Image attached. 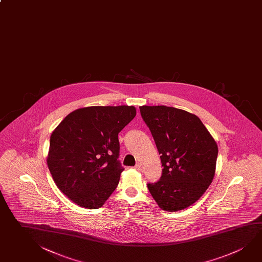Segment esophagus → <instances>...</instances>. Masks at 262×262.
Instances as JSON below:
<instances>
[{
	"label": "esophagus",
	"mask_w": 262,
	"mask_h": 262,
	"mask_svg": "<svg viewBox=\"0 0 262 262\" xmlns=\"http://www.w3.org/2000/svg\"><path fill=\"white\" fill-rule=\"evenodd\" d=\"M135 168H136V169H137V170H139V171H142V165H141V164H140V163H137V164H136V165H135Z\"/></svg>",
	"instance_id": "obj_1"
}]
</instances>
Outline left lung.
Listing matches in <instances>:
<instances>
[{
	"instance_id": "8db88e82",
	"label": "left lung",
	"mask_w": 262,
	"mask_h": 262,
	"mask_svg": "<svg viewBox=\"0 0 262 262\" xmlns=\"http://www.w3.org/2000/svg\"><path fill=\"white\" fill-rule=\"evenodd\" d=\"M160 155L163 173L147 184L158 206L179 211L202 197L215 174L218 146L202 120L172 106H140Z\"/></svg>"
}]
</instances>
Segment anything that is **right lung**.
Masks as SVG:
<instances>
[{"mask_svg": "<svg viewBox=\"0 0 262 262\" xmlns=\"http://www.w3.org/2000/svg\"><path fill=\"white\" fill-rule=\"evenodd\" d=\"M135 116L133 106H86L71 112L52 132L47 164L70 201L85 209L104 205L123 171L118 134Z\"/></svg>", "mask_w": 262, "mask_h": 262, "instance_id": "right-lung-1", "label": "right lung"}]
</instances>
